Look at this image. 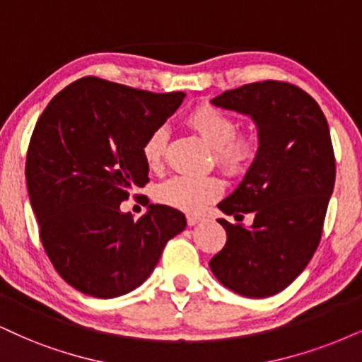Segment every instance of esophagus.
Wrapping results in <instances>:
<instances>
[{
  "label": "esophagus",
  "instance_id": "34e87169",
  "mask_svg": "<svg viewBox=\"0 0 362 362\" xmlns=\"http://www.w3.org/2000/svg\"><path fill=\"white\" fill-rule=\"evenodd\" d=\"M186 220H188V225H189V226H194L196 223H199V221H202L203 218L199 216V215H193V213H189V215L186 216Z\"/></svg>",
  "mask_w": 362,
  "mask_h": 362
}]
</instances>
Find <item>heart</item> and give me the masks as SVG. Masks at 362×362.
I'll return each mask as SVG.
<instances>
[{
	"mask_svg": "<svg viewBox=\"0 0 362 362\" xmlns=\"http://www.w3.org/2000/svg\"><path fill=\"white\" fill-rule=\"evenodd\" d=\"M186 126L213 149V163L228 176H243L257 159V141L248 134L236 132L235 119L215 105L202 104L186 115ZM168 146L164 127L154 129L142 142V156L147 168H163ZM223 181L218 176H174L160 182L156 198L160 203L182 211L198 213L220 198Z\"/></svg>",
	"mask_w": 362,
	"mask_h": 362,
	"instance_id": "obj_1",
	"label": "heart"
}]
</instances>
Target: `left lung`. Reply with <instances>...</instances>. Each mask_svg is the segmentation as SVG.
Listing matches in <instances>:
<instances>
[{
	"mask_svg": "<svg viewBox=\"0 0 362 362\" xmlns=\"http://www.w3.org/2000/svg\"><path fill=\"white\" fill-rule=\"evenodd\" d=\"M211 102L250 115L260 144L238 188L218 204L235 220L253 213V225L220 218L226 243L209 269L240 296H275L304 272L322 236L336 182L327 120L309 93L280 80L247 83Z\"/></svg>",
	"mask_w": 362,
	"mask_h": 362,
	"instance_id": "8db88e82",
	"label": "left lung"
}]
</instances>
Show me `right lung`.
<instances>
[{
	"label": "right lung",
	"mask_w": 362,
	"mask_h": 362,
	"mask_svg": "<svg viewBox=\"0 0 362 362\" xmlns=\"http://www.w3.org/2000/svg\"><path fill=\"white\" fill-rule=\"evenodd\" d=\"M182 99L83 77L40 115L26 153L30 203L48 258L82 293L114 298L139 287L186 228L185 215L166 204H151L139 220L120 211L149 182L142 142Z\"/></svg>",
	"instance_id": "1"
}]
</instances>
